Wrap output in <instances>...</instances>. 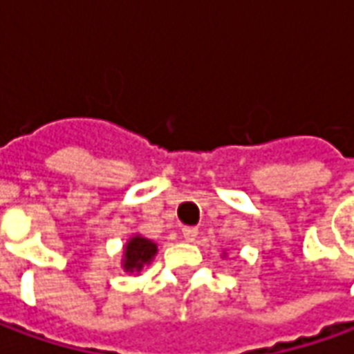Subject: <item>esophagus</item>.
<instances>
[{
	"instance_id": "34e87169",
	"label": "esophagus",
	"mask_w": 354,
	"mask_h": 354,
	"mask_svg": "<svg viewBox=\"0 0 354 354\" xmlns=\"http://www.w3.org/2000/svg\"><path fill=\"white\" fill-rule=\"evenodd\" d=\"M198 236V230L195 228V226H185L183 228V238L187 240V242H193L195 238Z\"/></svg>"
}]
</instances>
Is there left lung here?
<instances>
[{"label":"left lung","instance_id":"obj_1","mask_svg":"<svg viewBox=\"0 0 354 354\" xmlns=\"http://www.w3.org/2000/svg\"><path fill=\"white\" fill-rule=\"evenodd\" d=\"M225 256H226V254H225V252H223V258H225Z\"/></svg>","mask_w":354,"mask_h":354}]
</instances>
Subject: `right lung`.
<instances>
[{"label": "right lung", "instance_id": "right-lung-1", "mask_svg": "<svg viewBox=\"0 0 354 354\" xmlns=\"http://www.w3.org/2000/svg\"><path fill=\"white\" fill-rule=\"evenodd\" d=\"M157 244L149 238L142 234H133L128 238V242L124 244V254H122V268L128 274H138L142 272L145 266L151 264V260L156 258Z\"/></svg>", "mask_w": 354, "mask_h": 354}]
</instances>
